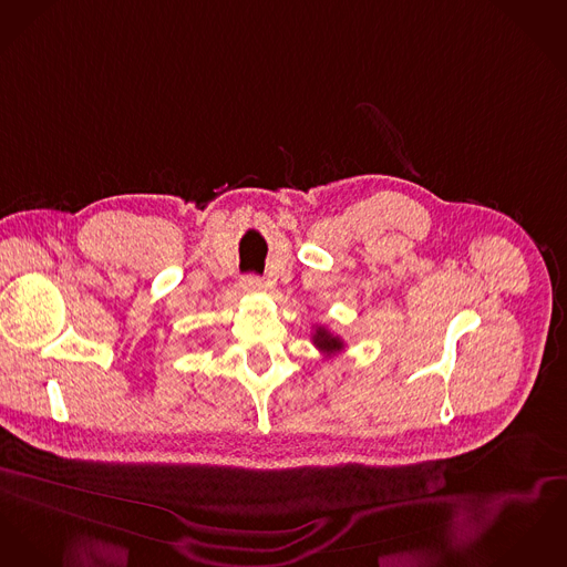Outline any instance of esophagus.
<instances>
[{"mask_svg":"<svg viewBox=\"0 0 567 567\" xmlns=\"http://www.w3.org/2000/svg\"><path fill=\"white\" fill-rule=\"evenodd\" d=\"M264 289H266V285L259 276H244L241 278V291L244 293H261Z\"/></svg>","mask_w":567,"mask_h":567,"instance_id":"esophagus-1","label":"esophagus"}]
</instances>
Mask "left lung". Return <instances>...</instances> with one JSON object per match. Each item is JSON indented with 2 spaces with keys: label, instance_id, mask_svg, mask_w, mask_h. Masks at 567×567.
<instances>
[{
  "label": "left lung",
  "instance_id": "1",
  "mask_svg": "<svg viewBox=\"0 0 567 567\" xmlns=\"http://www.w3.org/2000/svg\"><path fill=\"white\" fill-rule=\"evenodd\" d=\"M312 342H315V347L321 351V353H326V355H336V353H340L342 349H344V342L340 340V336H333L332 332H328L326 328H317L315 333H312Z\"/></svg>",
  "mask_w": 567,
  "mask_h": 567
}]
</instances>
